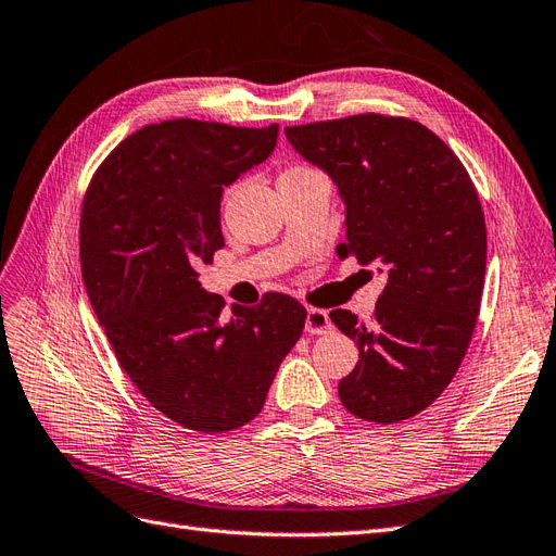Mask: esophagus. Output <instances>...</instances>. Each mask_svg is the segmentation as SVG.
Masks as SVG:
<instances>
[{
  "label": "esophagus",
  "mask_w": 556,
  "mask_h": 556,
  "mask_svg": "<svg viewBox=\"0 0 556 556\" xmlns=\"http://www.w3.org/2000/svg\"><path fill=\"white\" fill-rule=\"evenodd\" d=\"M333 329L329 313L323 308H308L306 313V331L308 333H329Z\"/></svg>",
  "instance_id": "1"
}]
</instances>
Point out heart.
<instances>
[{"label": "heart", "instance_id": "heart-1", "mask_svg": "<svg viewBox=\"0 0 556 556\" xmlns=\"http://www.w3.org/2000/svg\"><path fill=\"white\" fill-rule=\"evenodd\" d=\"M304 172H308V166H301V164H296V166H290V169L285 172V174H304ZM227 197H229V194H227Z\"/></svg>", "mask_w": 556, "mask_h": 556}]
</instances>
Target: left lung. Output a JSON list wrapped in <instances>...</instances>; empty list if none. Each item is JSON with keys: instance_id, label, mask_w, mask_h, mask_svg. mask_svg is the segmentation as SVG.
<instances>
[{"instance_id": "1", "label": "left lung", "mask_w": 556, "mask_h": 556, "mask_svg": "<svg viewBox=\"0 0 556 556\" xmlns=\"http://www.w3.org/2000/svg\"><path fill=\"white\" fill-rule=\"evenodd\" d=\"M285 137L339 185V257L387 271L371 323L329 313L359 348L355 371L339 382L343 406L376 425L422 413L457 374L480 313L486 229L476 185L410 117L362 113L285 127Z\"/></svg>"}]
</instances>
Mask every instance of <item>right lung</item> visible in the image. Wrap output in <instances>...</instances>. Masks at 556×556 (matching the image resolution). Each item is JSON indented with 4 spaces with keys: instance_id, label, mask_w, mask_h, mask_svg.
<instances>
[{
    "instance_id": "right-lung-1",
    "label": "right lung",
    "mask_w": 556,
    "mask_h": 556,
    "mask_svg": "<svg viewBox=\"0 0 556 556\" xmlns=\"http://www.w3.org/2000/svg\"><path fill=\"white\" fill-rule=\"evenodd\" d=\"M262 129L190 117L134 131L94 172L80 213V271L123 371L174 422L225 433L255 419L306 323L296 299L266 292L231 308L194 266L225 245L223 188L274 153Z\"/></svg>"
}]
</instances>
